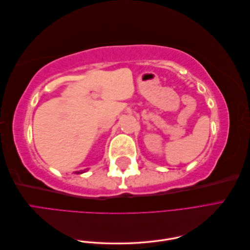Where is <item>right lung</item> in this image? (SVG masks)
Here are the masks:
<instances>
[{
    "label": "right lung",
    "instance_id": "1",
    "mask_svg": "<svg viewBox=\"0 0 250 250\" xmlns=\"http://www.w3.org/2000/svg\"><path fill=\"white\" fill-rule=\"evenodd\" d=\"M78 173H79V172H78Z\"/></svg>",
    "mask_w": 250,
    "mask_h": 250
}]
</instances>
